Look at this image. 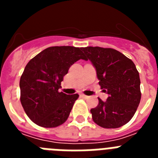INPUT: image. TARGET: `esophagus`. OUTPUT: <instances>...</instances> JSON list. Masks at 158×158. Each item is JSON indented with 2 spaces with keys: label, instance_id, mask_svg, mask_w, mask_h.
I'll list each match as a JSON object with an SVG mask.
<instances>
[{
  "label": "esophagus",
  "instance_id": "obj_1",
  "mask_svg": "<svg viewBox=\"0 0 158 158\" xmlns=\"http://www.w3.org/2000/svg\"><path fill=\"white\" fill-rule=\"evenodd\" d=\"M81 96L82 98H84V99H88L89 97V96H86V95H85V94H81Z\"/></svg>",
  "mask_w": 158,
  "mask_h": 158
}]
</instances>
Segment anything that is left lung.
I'll return each mask as SVG.
<instances>
[{
	"instance_id": "8db88e82",
	"label": "left lung",
	"mask_w": 158,
	"mask_h": 158,
	"mask_svg": "<svg viewBox=\"0 0 158 158\" xmlns=\"http://www.w3.org/2000/svg\"><path fill=\"white\" fill-rule=\"evenodd\" d=\"M85 59L93 63L103 91L108 94L106 101L98 98L92 108L93 119L104 128H118L134 116L141 100L140 78L135 63L119 51L111 48H82Z\"/></svg>"
}]
</instances>
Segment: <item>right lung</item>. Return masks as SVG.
<instances>
[{"mask_svg": "<svg viewBox=\"0 0 158 158\" xmlns=\"http://www.w3.org/2000/svg\"><path fill=\"white\" fill-rule=\"evenodd\" d=\"M80 59H85L81 48L62 46L48 47L29 61L19 88L20 102L32 122L51 128L66 121L79 95H67L58 89L69 67Z\"/></svg>", "mask_w": 158, "mask_h": 158, "instance_id": "obj_1", "label": "right lung"}]
</instances>
